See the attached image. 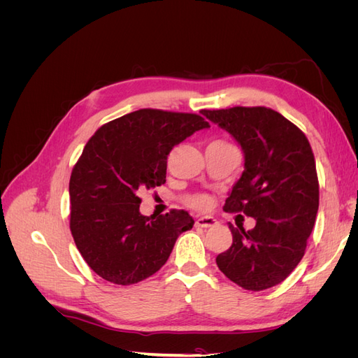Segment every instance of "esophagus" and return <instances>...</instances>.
<instances>
[{
    "mask_svg": "<svg viewBox=\"0 0 358 358\" xmlns=\"http://www.w3.org/2000/svg\"><path fill=\"white\" fill-rule=\"evenodd\" d=\"M218 222H216V220L212 218V216H201V218L196 220V225L203 227V229H206V227H213Z\"/></svg>",
    "mask_w": 358,
    "mask_h": 358,
    "instance_id": "34e87169",
    "label": "esophagus"
}]
</instances>
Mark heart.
I'll use <instances>...</instances> for the list:
<instances>
[{
    "label": "heart",
    "instance_id": "1",
    "mask_svg": "<svg viewBox=\"0 0 358 358\" xmlns=\"http://www.w3.org/2000/svg\"><path fill=\"white\" fill-rule=\"evenodd\" d=\"M216 142H221V140H216ZM210 203L212 201L208 194H191V196L185 197V204L196 210L209 209Z\"/></svg>",
    "mask_w": 358,
    "mask_h": 358
}]
</instances>
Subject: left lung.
Returning <instances> with one entry per match:
<instances>
[{
    "instance_id": "obj_1",
    "label": "left lung",
    "mask_w": 358,
    "mask_h": 358,
    "mask_svg": "<svg viewBox=\"0 0 358 358\" xmlns=\"http://www.w3.org/2000/svg\"><path fill=\"white\" fill-rule=\"evenodd\" d=\"M201 113L241 143L245 170L224 210L252 216L245 231L229 225L233 243L216 257L221 272L245 289L275 287L305 255L320 204L315 157L301 129L264 106Z\"/></svg>"
}]
</instances>
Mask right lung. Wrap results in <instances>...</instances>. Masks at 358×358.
<instances>
[{
	"mask_svg": "<svg viewBox=\"0 0 358 358\" xmlns=\"http://www.w3.org/2000/svg\"><path fill=\"white\" fill-rule=\"evenodd\" d=\"M208 127L197 113L140 109L104 124L88 140L70 178V230L96 275L133 285L166 264L194 220L175 209L143 216L138 194L166 183L171 149Z\"/></svg>",
	"mask_w": 358,
	"mask_h": 358,
	"instance_id": "right-lung-1",
	"label": "right lung"
}]
</instances>
